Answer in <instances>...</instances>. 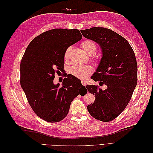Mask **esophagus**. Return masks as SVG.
Segmentation results:
<instances>
[{"instance_id": "34e87169", "label": "esophagus", "mask_w": 153, "mask_h": 153, "mask_svg": "<svg viewBox=\"0 0 153 153\" xmlns=\"http://www.w3.org/2000/svg\"><path fill=\"white\" fill-rule=\"evenodd\" d=\"M82 85H84V86H85L86 85V84H87V82H86V81L85 80H82Z\"/></svg>"}]
</instances>
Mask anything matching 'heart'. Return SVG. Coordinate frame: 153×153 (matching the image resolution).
<instances>
[{
  "mask_svg": "<svg viewBox=\"0 0 153 153\" xmlns=\"http://www.w3.org/2000/svg\"><path fill=\"white\" fill-rule=\"evenodd\" d=\"M82 47L88 55H93L96 52V45L93 41L90 40H87L83 41L82 43ZM71 52V47L66 49L64 53V59L65 61L69 57V55ZM92 71V68L90 66H79L75 65L71 68L69 72L73 76L79 78H84L89 75Z\"/></svg>",
  "mask_w": 153,
  "mask_h": 153,
  "instance_id": "obj_1",
  "label": "heart"
}]
</instances>
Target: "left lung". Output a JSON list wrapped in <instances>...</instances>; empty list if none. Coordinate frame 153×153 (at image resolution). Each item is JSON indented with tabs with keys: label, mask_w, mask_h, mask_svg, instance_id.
Segmentation results:
<instances>
[{
	"label": "left lung",
	"mask_w": 153,
	"mask_h": 153,
	"mask_svg": "<svg viewBox=\"0 0 153 153\" xmlns=\"http://www.w3.org/2000/svg\"><path fill=\"white\" fill-rule=\"evenodd\" d=\"M85 38L98 43L101 58L91 78L107 88L102 90L94 85H87L94 94L93 103L87 105L91 116L108 122L116 118L130 101L137 84V64L135 53L127 41L116 32L103 27L81 30Z\"/></svg>",
	"instance_id": "1"
}]
</instances>
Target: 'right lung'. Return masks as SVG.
I'll return each mask as SVG.
<instances>
[{
  "instance_id": "obj_1",
  "label": "right lung",
  "mask_w": 153,
  "mask_h": 153,
  "mask_svg": "<svg viewBox=\"0 0 153 153\" xmlns=\"http://www.w3.org/2000/svg\"><path fill=\"white\" fill-rule=\"evenodd\" d=\"M82 38L78 29L50 30L36 37L22 57L21 87L32 110L44 121H62L73 99L86 89L73 75H67L62 85L53 84L55 73L64 69L66 49Z\"/></svg>"
}]
</instances>
